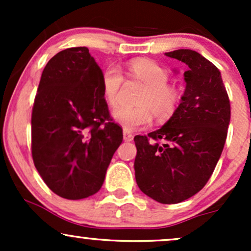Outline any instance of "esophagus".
<instances>
[{
  "instance_id": "34e87169",
  "label": "esophagus",
  "mask_w": 251,
  "mask_h": 251,
  "mask_svg": "<svg viewBox=\"0 0 251 251\" xmlns=\"http://www.w3.org/2000/svg\"><path fill=\"white\" fill-rule=\"evenodd\" d=\"M123 135H124V140H125V142H132V140H133V137H134L133 134L129 133V132L126 131V129H124Z\"/></svg>"
}]
</instances>
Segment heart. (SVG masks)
Here are the masks:
<instances>
[{"label": "heart", "instance_id": "heart-1", "mask_svg": "<svg viewBox=\"0 0 251 251\" xmlns=\"http://www.w3.org/2000/svg\"><path fill=\"white\" fill-rule=\"evenodd\" d=\"M129 75L146 86L137 103V107H118L112 117L126 131H137L150 125L153 119L168 120L177 111L180 94L177 88L168 85L169 74L157 63L149 60H133L128 65ZM123 75L116 67L106 68L102 73L101 88L105 100L111 106L118 101Z\"/></svg>", "mask_w": 251, "mask_h": 251}]
</instances>
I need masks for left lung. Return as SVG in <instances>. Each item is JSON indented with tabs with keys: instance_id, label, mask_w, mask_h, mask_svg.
<instances>
[{
	"instance_id": "1",
	"label": "left lung",
	"mask_w": 251,
	"mask_h": 251,
	"mask_svg": "<svg viewBox=\"0 0 251 251\" xmlns=\"http://www.w3.org/2000/svg\"><path fill=\"white\" fill-rule=\"evenodd\" d=\"M166 56L184 62L186 86L177 111L159 129L135 135V180L162 204L188 200L211 177L226 144L230 101L221 72L191 50Z\"/></svg>"
}]
</instances>
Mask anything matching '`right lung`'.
<instances>
[{
  "mask_svg": "<svg viewBox=\"0 0 251 251\" xmlns=\"http://www.w3.org/2000/svg\"><path fill=\"white\" fill-rule=\"evenodd\" d=\"M101 79L87 47L59 51L42 72L31 112V155L48 188L66 200L99 191L123 142Z\"/></svg>",
  "mask_w": 251,
  "mask_h": 251,
  "instance_id": "obj_1",
  "label": "right lung"
}]
</instances>
